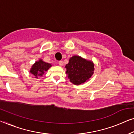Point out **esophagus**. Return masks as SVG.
Returning <instances> with one entry per match:
<instances>
[{"mask_svg":"<svg viewBox=\"0 0 134 134\" xmlns=\"http://www.w3.org/2000/svg\"><path fill=\"white\" fill-rule=\"evenodd\" d=\"M59 64L60 66H63V62L62 61H59Z\"/></svg>","mask_w":134,"mask_h":134,"instance_id":"esophagus-1","label":"esophagus"}]
</instances>
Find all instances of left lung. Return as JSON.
<instances>
[{"label":"left lung","instance_id":"obj_1","mask_svg":"<svg viewBox=\"0 0 134 134\" xmlns=\"http://www.w3.org/2000/svg\"><path fill=\"white\" fill-rule=\"evenodd\" d=\"M65 68L70 81L77 86L88 81L93 75L95 70L93 61L78 55L70 58Z\"/></svg>","mask_w":134,"mask_h":134}]
</instances>
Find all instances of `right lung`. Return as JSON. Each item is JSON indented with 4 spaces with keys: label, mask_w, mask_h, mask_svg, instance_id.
<instances>
[{
    "label": "right lung",
    "mask_w": 134,
    "mask_h": 134,
    "mask_svg": "<svg viewBox=\"0 0 134 134\" xmlns=\"http://www.w3.org/2000/svg\"><path fill=\"white\" fill-rule=\"evenodd\" d=\"M52 66V64L46 63L42 59H39L32 65L30 72L33 75L35 78H38L43 76L44 73Z\"/></svg>",
    "instance_id": "1"
}]
</instances>
